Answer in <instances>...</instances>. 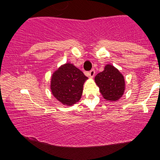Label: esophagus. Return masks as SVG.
Returning a JSON list of instances; mask_svg holds the SVG:
<instances>
[{"mask_svg": "<svg viewBox=\"0 0 160 160\" xmlns=\"http://www.w3.org/2000/svg\"><path fill=\"white\" fill-rule=\"evenodd\" d=\"M89 77H90V78H92L94 75H95V70H94V69H92L90 72H89Z\"/></svg>", "mask_w": 160, "mask_h": 160, "instance_id": "1", "label": "esophagus"}]
</instances>
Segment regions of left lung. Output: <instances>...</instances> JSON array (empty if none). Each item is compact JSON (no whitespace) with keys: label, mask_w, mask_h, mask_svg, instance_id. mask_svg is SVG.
<instances>
[{"label":"left lung","mask_w":160,"mask_h":160,"mask_svg":"<svg viewBox=\"0 0 160 160\" xmlns=\"http://www.w3.org/2000/svg\"><path fill=\"white\" fill-rule=\"evenodd\" d=\"M94 80L103 97L108 101L116 102L123 94L125 80L118 70L112 65H107L104 70L96 75Z\"/></svg>","instance_id":"left-lung-1"}]
</instances>
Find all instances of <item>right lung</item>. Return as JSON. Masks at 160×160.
<instances>
[{
  "label": "right lung",
  "instance_id": "add662e5",
  "mask_svg": "<svg viewBox=\"0 0 160 160\" xmlns=\"http://www.w3.org/2000/svg\"><path fill=\"white\" fill-rule=\"evenodd\" d=\"M86 80L88 77L80 70L71 63H66L52 75L51 92L63 104L72 106L80 99Z\"/></svg>",
  "mask_w": 160,
  "mask_h": 160
}]
</instances>
